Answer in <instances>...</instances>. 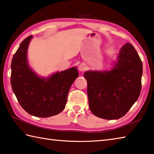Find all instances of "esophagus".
Wrapping results in <instances>:
<instances>
[{"mask_svg": "<svg viewBox=\"0 0 154 154\" xmlns=\"http://www.w3.org/2000/svg\"><path fill=\"white\" fill-rule=\"evenodd\" d=\"M86 69H87V66L85 65L84 63H82V64H81V65L79 66V70L80 71L83 72V71H85Z\"/></svg>", "mask_w": 154, "mask_h": 154, "instance_id": "34e87169", "label": "esophagus"}]
</instances>
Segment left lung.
Here are the masks:
<instances>
[{"instance_id": "obj_1", "label": "left lung", "mask_w": 154, "mask_h": 154, "mask_svg": "<svg viewBox=\"0 0 154 154\" xmlns=\"http://www.w3.org/2000/svg\"><path fill=\"white\" fill-rule=\"evenodd\" d=\"M142 73L140 57L129 43L120 49L112 69L85 71L91 112L107 120L125 116L140 95Z\"/></svg>"}]
</instances>
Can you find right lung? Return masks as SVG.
<instances>
[{
  "mask_svg": "<svg viewBox=\"0 0 154 154\" xmlns=\"http://www.w3.org/2000/svg\"><path fill=\"white\" fill-rule=\"evenodd\" d=\"M33 38L25 39L13 55L11 83L19 104L31 115L47 118L60 113L65 107L72 83L79 76L77 66L44 77L31 69L27 49Z\"/></svg>",
  "mask_w": 154,
  "mask_h": 154,
  "instance_id": "obj_1",
  "label": "right lung"
}]
</instances>
